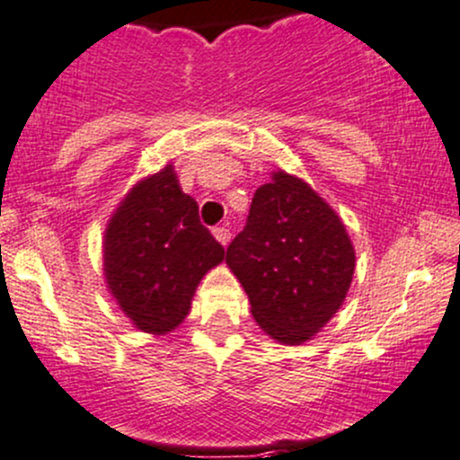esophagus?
<instances>
[{
	"mask_svg": "<svg viewBox=\"0 0 460 460\" xmlns=\"http://www.w3.org/2000/svg\"><path fill=\"white\" fill-rule=\"evenodd\" d=\"M212 232H215L217 241H219L221 245H228V243H230V236H232V234H230V230L226 228V226H219V228H215Z\"/></svg>",
	"mask_w": 460,
	"mask_h": 460,
	"instance_id": "1",
	"label": "esophagus"
}]
</instances>
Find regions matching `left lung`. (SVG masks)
Listing matches in <instances>:
<instances>
[{
  "label": "left lung",
  "mask_w": 460,
  "mask_h": 460,
  "mask_svg": "<svg viewBox=\"0 0 460 460\" xmlns=\"http://www.w3.org/2000/svg\"><path fill=\"white\" fill-rule=\"evenodd\" d=\"M226 263L252 317L284 344H302L342 306L356 252L340 217L304 181L277 172L250 203Z\"/></svg>",
  "instance_id": "obj_1"
}]
</instances>
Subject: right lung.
<instances>
[{"label": "right lung", "mask_w": 460, "mask_h": 460, "mask_svg": "<svg viewBox=\"0 0 460 460\" xmlns=\"http://www.w3.org/2000/svg\"><path fill=\"white\" fill-rule=\"evenodd\" d=\"M226 250L199 219L174 170L136 185L104 236V275L122 311L145 333H165L190 311L199 281Z\"/></svg>", "instance_id": "right-lung-1"}]
</instances>
